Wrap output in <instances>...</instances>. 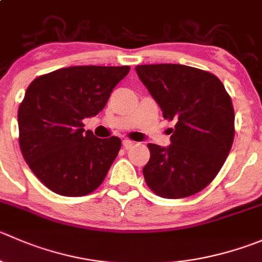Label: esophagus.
I'll list each match as a JSON object with an SVG mask.
<instances>
[{"label":"esophagus","instance_id":"34e87169","mask_svg":"<svg viewBox=\"0 0 262 262\" xmlns=\"http://www.w3.org/2000/svg\"><path fill=\"white\" fill-rule=\"evenodd\" d=\"M134 142L133 141H130V139H124L123 141V146H124V148H126V149H129V148H132V147L134 146Z\"/></svg>","mask_w":262,"mask_h":262}]
</instances>
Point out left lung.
I'll use <instances>...</instances> for the list:
<instances>
[{
    "label": "left lung",
    "mask_w": 262,
    "mask_h": 262,
    "mask_svg": "<svg viewBox=\"0 0 262 262\" xmlns=\"http://www.w3.org/2000/svg\"><path fill=\"white\" fill-rule=\"evenodd\" d=\"M139 79L174 121L169 147L148 143L143 167L149 189L184 199L206 188L224 165L234 139L232 98L216 75L178 63L138 65Z\"/></svg>",
    "instance_id": "1"
}]
</instances>
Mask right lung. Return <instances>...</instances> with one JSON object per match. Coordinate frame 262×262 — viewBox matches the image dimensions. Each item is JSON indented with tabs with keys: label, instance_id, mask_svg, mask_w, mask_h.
<instances>
[{
	"label": "right lung",
	"instance_id": "obj_1",
	"mask_svg": "<svg viewBox=\"0 0 262 262\" xmlns=\"http://www.w3.org/2000/svg\"><path fill=\"white\" fill-rule=\"evenodd\" d=\"M129 67H70L35 78L17 111L19 144L35 177L52 192L79 197L97 189L118 156V137L96 138L83 119L107 103Z\"/></svg>",
	"mask_w": 262,
	"mask_h": 262
}]
</instances>
